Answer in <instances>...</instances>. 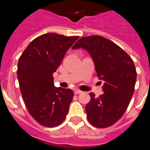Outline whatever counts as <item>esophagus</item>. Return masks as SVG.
Here are the masks:
<instances>
[{
	"label": "esophagus",
	"mask_w": 150,
	"mask_h": 150,
	"mask_svg": "<svg viewBox=\"0 0 150 150\" xmlns=\"http://www.w3.org/2000/svg\"><path fill=\"white\" fill-rule=\"evenodd\" d=\"M83 91H81V90H75V94H81Z\"/></svg>",
	"instance_id": "1"
}]
</instances>
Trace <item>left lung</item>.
<instances>
[{"instance_id": "1", "label": "left lung", "mask_w": 150, "mask_h": 150, "mask_svg": "<svg viewBox=\"0 0 150 150\" xmlns=\"http://www.w3.org/2000/svg\"><path fill=\"white\" fill-rule=\"evenodd\" d=\"M72 49L83 48L94 61L97 76L104 81L103 94L86 105L88 122L98 128L113 125L125 114L133 97L136 69L130 56L120 46L101 36L82 37Z\"/></svg>"}]
</instances>
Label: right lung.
Segmentation results:
<instances>
[{
  "instance_id": "obj_1",
  "label": "right lung",
  "mask_w": 150,
  "mask_h": 150,
  "mask_svg": "<svg viewBox=\"0 0 150 150\" xmlns=\"http://www.w3.org/2000/svg\"><path fill=\"white\" fill-rule=\"evenodd\" d=\"M78 38L45 33L34 39L19 59L17 73L23 101L30 116L45 127H56L68 113L74 93L55 86L53 73Z\"/></svg>"
}]
</instances>
